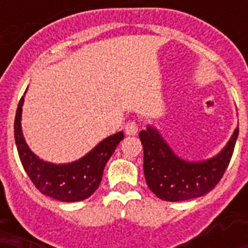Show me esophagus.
Listing matches in <instances>:
<instances>
[{"mask_svg": "<svg viewBox=\"0 0 248 248\" xmlns=\"http://www.w3.org/2000/svg\"><path fill=\"white\" fill-rule=\"evenodd\" d=\"M138 130H139V126H138V124H136L135 121H130V122H127L126 126H124V132H126L127 135H136V134H138Z\"/></svg>", "mask_w": 248, "mask_h": 248, "instance_id": "1", "label": "esophagus"}]
</instances>
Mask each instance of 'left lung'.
Segmentation results:
<instances>
[{"label":"left lung","mask_w":248,"mask_h":248,"mask_svg":"<svg viewBox=\"0 0 248 248\" xmlns=\"http://www.w3.org/2000/svg\"><path fill=\"white\" fill-rule=\"evenodd\" d=\"M238 127L216 155L204 161L179 157L155 127L148 124L139 134L144 149V176L148 186L163 201L177 202L204 196L215 188L231 162Z\"/></svg>","instance_id":"left-lung-1"}]
</instances>
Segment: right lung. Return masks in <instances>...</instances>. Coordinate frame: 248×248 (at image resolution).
Masks as SVG:
<instances>
[{
	"instance_id": "obj_1",
	"label": "right lung",
	"mask_w": 248,
	"mask_h": 248,
	"mask_svg": "<svg viewBox=\"0 0 248 248\" xmlns=\"http://www.w3.org/2000/svg\"><path fill=\"white\" fill-rule=\"evenodd\" d=\"M23 103L24 96H21L17 104L14 135L20 162L29 179L42 194L54 200L78 202L89 198L100 184L105 165L124 139V132L120 131L105 138L77 161L59 165L47 162L37 157L25 141L21 130Z\"/></svg>"
}]
</instances>
